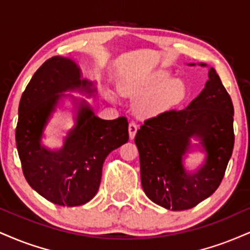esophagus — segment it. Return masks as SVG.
<instances>
[{"mask_svg": "<svg viewBox=\"0 0 250 250\" xmlns=\"http://www.w3.org/2000/svg\"><path fill=\"white\" fill-rule=\"evenodd\" d=\"M138 129V125L135 123L134 121H131L129 123V136H130L131 140L135 137V135H136V131Z\"/></svg>", "mask_w": 250, "mask_h": 250, "instance_id": "34e87169", "label": "esophagus"}]
</instances>
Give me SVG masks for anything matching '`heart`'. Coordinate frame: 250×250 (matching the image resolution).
I'll return each instance as SVG.
<instances>
[{
  "label": "heart",
  "instance_id": "obj_1",
  "mask_svg": "<svg viewBox=\"0 0 250 250\" xmlns=\"http://www.w3.org/2000/svg\"><path fill=\"white\" fill-rule=\"evenodd\" d=\"M125 91L140 96L141 112L156 114L179 104L184 99L185 85L179 78H170L167 71H157L144 81L128 85Z\"/></svg>",
  "mask_w": 250,
  "mask_h": 250
}]
</instances>
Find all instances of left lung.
Listing matches in <instances>:
<instances>
[{
  "instance_id": "left-lung-1",
  "label": "left lung",
  "mask_w": 250,
  "mask_h": 250,
  "mask_svg": "<svg viewBox=\"0 0 250 250\" xmlns=\"http://www.w3.org/2000/svg\"><path fill=\"white\" fill-rule=\"evenodd\" d=\"M204 66V64H201ZM234 107L214 68L205 88L184 109H169L146 119L137 130L141 182L150 200L172 211L197 206L215 192L234 148ZM192 136L208 151L207 164L186 173L181 157Z\"/></svg>"
}]
</instances>
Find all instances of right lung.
Here are the masks:
<instances>
[{"mask_svg":"<svg viewBox=\"0 0 250 250\" xmlns=\"http://www.w3.org/2000/svg\"><path fill=\"white\" fill-rule=\"evenodd\" d=\"M91 86L80 79L71 59L56 56L36 71L21 98L16 146L23 174L34 190L57 205L79 206L91 200L100 186L104 159L129 140L127 117L106 121L81 104L62 149L49 151L41 146L60 93L80 87L92 93Z\"/></svg>","mask_w":250,"mask_h":250,"instance_id":"1","label":"right lung"}]
</instances>
